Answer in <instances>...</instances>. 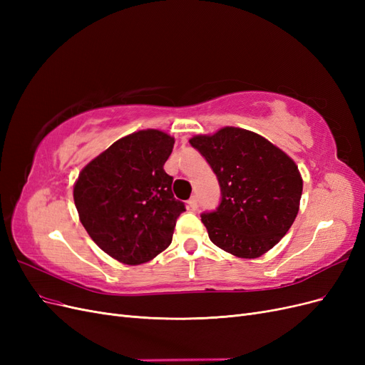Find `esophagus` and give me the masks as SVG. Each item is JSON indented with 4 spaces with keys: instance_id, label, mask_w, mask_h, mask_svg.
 I'll use <instances>...</instances> for the list:
<instances>
[{
    "instance_id": "esophagus-1",
    "label": "esophagus",
    "mask_w": 365,
    "mask_h": 365,
    "mask_svg": "<svg viewBox=\"0 0 365 365\" xmlns=\"http://www.w3.org/2000/svg\"><path fill=\"white\" fill-rule=\"evenodd\" d=\"M187 204H189V208L190 210H196L197 208V200H196V196H192L189 201H187Z\"/></svg>"
}]
</instances>
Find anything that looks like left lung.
<instances>
[{"label":"left lung","mask_w":365,"mask_h":365,"mask_svg":"<svg viewBox=\"0 0 365 365\" xmlns=\"http://www.w3.org/2000/svg\"><path fill=\"white\" fill-rule=\"evenodd\" d=\"M189 141L212 165L222 193L216 212L201 216L210 240L240 259L263 256L297 217L303 192L298 165L271 141L242 128L225 126Z\"/></svg>","instance_id":"obj_1"}]
</instances>
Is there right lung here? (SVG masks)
<instances>
[{
  "label": "right lung",
  "mask_w": 365,
  "mask_h": 365,
  "mask_svg": "<svg viewBox=\"0 0 365 365\" xmlns=\"http://www.w3.org/2000/svg\"><path fill=\"white\" fill-rule=\"evenodd\" d=\"M173 145L175 138L163 130H137L88 163L74 182V204L86 233L121 263L158 256L185 212L173 197V178L164 172Z\"/></svg>",
  "instance_id": "right-lung-1"
}]
</instances>
